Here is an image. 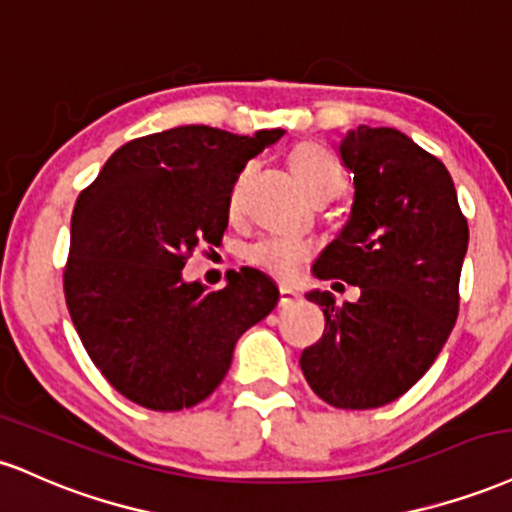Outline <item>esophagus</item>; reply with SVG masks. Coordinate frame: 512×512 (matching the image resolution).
Instances as JSON below:
<instances>
[{
  "label": "esophagus",
  "mask_w": 512,
  "mask_h": 512,
  "mask_svg": "<svg viewBox=\"0 0 512 512\" xmlns=\"http://www.w3.org/2000/svg\"><path fill=\"white\" fill-rule=\"evenodd\" d=\"M297 292H292V290H280V302H278V306L280 309H287V306H292V304H297Z\"/></svg>",
  "instance_id": "34e87169"
}]
</instances>
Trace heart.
<instances>
[{
	"instance_id": "heart-1",
	"label": "heart",
	"mask_w": 512,
	"mask_h": 512,
	"mask_svg": "<svg viewBox=\"0 0 512 512\" xmlns=\"http://www.w3.org/2000/svg\"><path fill=\"white\" fill-rule=\"evenodd\" d=\"M290 165L297 179L302 182L314 201H330L342 191L345 186V172L335 160V155L330 153L326 146L321 143H299L297 148L292 150ZM244 182L246 172L237 179L230 191V210L237 213L242 208L244 198ZM311 244L304 242V239L297 237H282V234H273V237H263L258 242L249 244L244 251V258L249 266H254L263 273L270 275L278 282H292L299 275V270L306 261H309Z\"/></svg>"
}]
</instances>
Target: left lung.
I'll return each instance as SVG.
<instances>
[{
	"label": "left lung",
	"mask_w": 512,
	"mask_h": 512,
	"mask_svg": "<svg viewBox=\"0 0 512 512\" xmlns=\"http://www.w3.org/2000/svg\"><path fill=\"white\" fill-rule=\"evenodd\" d=\"M340 158L354 172L352 215L314 275L362 294L342 306L309 294L326 330L299 366L328 405L374 410L405 395L446 345L470 230L446 165L402 131L357 126Z\"/></svg>",
	"instance_id": "1"
}]
</instances>
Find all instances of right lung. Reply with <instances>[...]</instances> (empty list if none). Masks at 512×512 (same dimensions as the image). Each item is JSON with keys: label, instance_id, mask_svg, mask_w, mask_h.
<instances>
[{"label": "right lung", "instance_id": "1", "mask_svg": "<svg viewBox=\"0 0 512 512\" xmlns=\"http://www.w3.org/2000/svg\"><path fill=\"white\" fill-rule=\"evenodd\" d=\"M282 134L177 126L134 138L78 196L66 306L88 357L126 400L155 412L203 402L239 335L278 304V287L258 270L206 292L182 268L198 246L220 242L239 172Z\"/></svg>", "mask_w": 512, "mask_h": 512}]
</instances>
